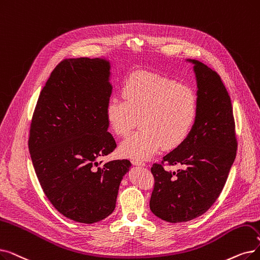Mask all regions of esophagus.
<instances>
[{
  "label": "esophagus",
  "instance_id": "esophagus-1",
  "mask_svg": "<svg viewBox=\"0 0 260 260\" xmlns=\"http://www.w3.org/2000/svg\"><path fill=\"white\" fill-rule=\"evenodd\" d=\"M132 164H133L134 166H138V167H144V166H145L144 162H142V161H140V160H136V159H133V160H132Z\"/></svg>",
  "mask_w": 260,
  "mask_h": 260
}]
</instances>
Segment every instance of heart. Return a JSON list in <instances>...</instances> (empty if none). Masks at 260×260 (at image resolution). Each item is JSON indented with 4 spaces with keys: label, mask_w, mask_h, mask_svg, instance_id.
<instances>
[{
    "label": "heart",
    "mask_w": 260,
    "mask_h": 260,
    "mask_svg": "<svg viewBox=\"0 0 260 260\" xmlns=\"http://www.w3.org/2000/svg\"><path fill=\"white\" fill-rule=\"evenodd\" d=\"M124 99L111 98L106 105L109 128L125 137L137 125L141 129L124 140L122 156L136 160L149 159L159 151L182 144L192 131L199 112L193 89L159 74L135 72L122 88Z\"/></svg>",
    "instance_id": "b5f03b06"
}]
</instances>
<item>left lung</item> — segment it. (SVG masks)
Here are the masks:
<instances>
[{
	"label": "left lung",
	"instance_id": "left-lung-1",
	"mask_svg": "<svg viewBox=\"0 0 260 260\" xmlns=\"http://www.w3.org/2000/svg\"><path fill=\"white\" fill-rule=\"evenodd\" d=\"M199 112L188 138L168 153L162 162L179 166L167 171L154 164L155 178L150 208L170 223L193 220L217 201L236 158L237 140L231 98L220 76L194 59Z\"/></svg>",
	"mask_w": 260,
	"mask_h": 260
}]
</instances>
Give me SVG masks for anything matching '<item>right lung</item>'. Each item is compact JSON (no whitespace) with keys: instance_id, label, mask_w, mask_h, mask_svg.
<instances>
[{"instance_id":"right-lung-1","label":"right lung","mask_w":260,"mask_h":260,"mask_svg":"<svg viewBox=\"0 0 260 260\" xmlns=\"http://www.w3.org/2000/svg\"><path fill=\"white\" fill-rule=\"evenodd\" d=\"M110 78L105 56L62 60L43 87L30 124L28 149L43 192L75 222L92 224L111 214L132 167L127 159L98 161L117 146L105 112Z\"/></svg>"}]
</instances>
